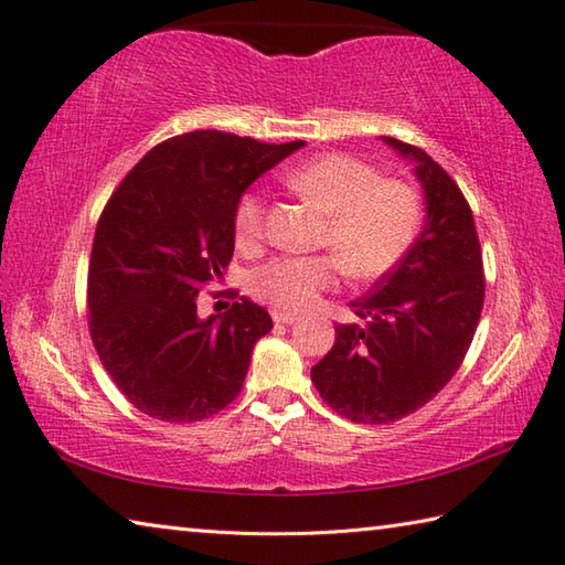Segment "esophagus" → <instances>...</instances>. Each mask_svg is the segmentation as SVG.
<instances>
[{"instance_id":"34e87169","label":"esophagus","mask_w":565,"mask_h":565,"mask_svg":"<svg viewBox=\"0 0 565 565\" xmlns=\"http://www.w3.org/2000/svg\"><path fill=\"white\" fill-rule=\"evenodd\" d=\"M271 318H274L276 326H294V322H296V316L294 313H284V310H274Z\"/></svg>"}]
</instances>
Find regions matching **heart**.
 Wrapping results in <instances>:
<instances>
[{
	"instance_id": "obj_1",
	"label": "heart",
	"mask_w": 565,
	"mask_h": 565,
	"mask_svg": "<svg viewBox=\"0 0 565 565\" xmlns=\"http://www.w3.org/2000/svg\"><path fill=\"white\" fill-rule=\"evenodd\" d=\"M286 186L326 215L320 245L332 257H284L255 274L252 289L274 308L303 313L332 289L338 267L354 281H374L391 271L413 245L419 201L398 179H381L374 167L352 154H322L286 174ZM267 201L247 191L235 206L239 245H255L264 233Z\"/></svg>"
}]
</instances>
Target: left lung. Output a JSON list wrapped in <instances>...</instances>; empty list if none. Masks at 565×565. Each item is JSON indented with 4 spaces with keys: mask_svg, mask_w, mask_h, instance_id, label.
<instances>
[{
    "mask_svg": "<svg viewBox=\"0 0 565 565\" xmlns=\"http://www.w3.org/2000/svg\"><path fill=\"white\" fill-rule=\"evenodd\" d=\"M383 142L415 162L427 218L374 291L350 303L364 326L334 328L332 350L310 371L320 398L359 425H388L447 386L481 320L486 279L473 213L459 184L425 150Z\"/></svg>",
    "mask_w": 565,
    "mask_h": 565,
    "instance_id": "1",
    "label": "left lung"
}]
</instances>
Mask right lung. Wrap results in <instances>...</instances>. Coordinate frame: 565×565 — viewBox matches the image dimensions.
<instances>
[{
	"mask_svg": "<svg viewBox=\"0 0 565 565\" xmlns=\"http://www.w3.org/2000/svg\"><path fill=\"white\" fill-rule=\"evenodd\" d=\"M303 140L269 146L194 130L154 146L111 194L94 233L89 334L128 403L162 423H199L231 405L274 322L239 298L201 320L199 291L235 249L245 189Z\"/></svg>",
	"mask_w": 565,
	"mask_h": 565,
	"instance_id": "obj_1",
	"label": "right lung"
}]
</instances>
